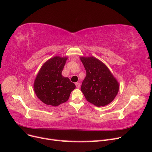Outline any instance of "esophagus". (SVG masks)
Masks as SVG:
<instances>
[{
    "instance_id": "obj_1",
    "label": "esophagus",
    "mask_w": 152,
    "mask_h": 152,
    "mask_svg": "<svg viewBox=\"0 0 152 152\" xmlns=\"http://www.w3.org/2000/svg\"><path fill=\"white\" fill-rule=\"evenodd\" d=\"M75 86L77 87V88H79V87H80V84L79 83V82H76Z\"/></svg>"
}]
</instances>
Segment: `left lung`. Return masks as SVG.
Listing matches in <instances>:
<instances>
[{"label": "left lung", "mask_w": 152, "mask_h": 152, "mask_svg": "<svg viewBox=\"0 0 152 152\" xmlns=\"http://www.w3.org/2000/svg\"><path fill=\"white\" fill-rule=\"evenodd\" d=\"M86 71L81 91L87 102L96 107H104L116 97L119 84L108 68L93 56L80 57Z\"/></svg>", "instance_id": "obj_1"}]
</instances>
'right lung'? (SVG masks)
Listing matches in <instances>:
<instances>
[{
  "mask_svg": "<svg viewBox=\"0 0 152 152\" xmlns=\"http://www.w3.org/2000/svg\"><path fill=\"white\" fill-rule=\"evenodd\" d=\"M67 57L54 56L41 67L34 81L36 96L44 103L57 107L67 102L75 85L61 72Z\"/></svg>",
  "mask_w": 152,
  "mask_h": 152,
  "instance_id": "add662e5",
  "label": "right lung"
}]
</instances>
